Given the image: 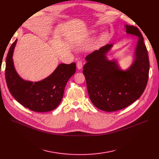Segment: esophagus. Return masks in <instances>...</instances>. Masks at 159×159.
<instances>
[{
	"label": "esophagus",
	"instance_id": "1",
	"mask_svg": "<svg viewBox=\"0 0 159 159\" xmlns=\"http://www.w3.org/2000/svg\"><path fill=\"white\" fill-rule=\"evenodd\" d=\"M76 66L79 70H81L83 67V63L81 61H78L76 63Z\"/></svg>",
	"mask_w": 159,
	"mask_h": 159
}]
</instances>
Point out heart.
I'll return each instance as SVG.
<instances>
[{
  "mask_svg": "<svg viewBox=\"0 0 159 159\" xmlns=\"http://www.w3.org/2000/svg\"><path fill=\"white\" fill-rule=\"evenodd\" d=\"M95 33H96L95 30H93L92 32H90V34H94ZM108 38H109V34L107 32H103L99 37L98 41H99L100 43H103V42H105V41H107L108 39Z\"/></svg>",
  "mask_w": 159,
  "mask_h": 159,
  "instance_id": "1",
  "label": "heart"
}]
</instances>
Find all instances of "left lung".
<instances>
[{"instance_id": "left-lung-1", "label": "left lung", "mask_w": 159, "mask_h": 159, "mask_svg": "<svg viewBox=\"0 0 159 159\" xmlns=\"http://www.w3.org/2000/svg\"><path fill=\"white\" fill-rule=\"evenodd\" d=\"M126 32L139 37L135 59L127 70L120 69L116 61L106 54L112 45L107 44L89 54L84 66L90 100L100 110L122 109L138 100L144 91L149 78V61L143 37L138 28L126 25Z\"/></svg>"}]
</instances>
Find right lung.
Segmentation results:
<instances>
[{
  "label": "right lung",
  "instance_id": "right-lung-1",
  "mask_svg": "<svg viewBox=\"0 0 159 159\" xmlns=\"http://www.w3.org/2000/svg\"><path fill=\"white\" fill-rule=\"evenodd\" d=\"M17 39L11 45L6 62L5 78L9 91L19 103L35 112H48L59 105L66 83L75 72L76 65L60 64L47 78L38 82L25 81L16 72L13 63V50Z\"/></svg>",
  "mask_w": 159,
  "mask_h": 159
}]
</instances>
